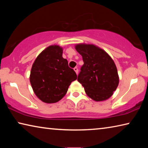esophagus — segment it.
<instances>
[{
    "label": "esophagus",
    "instance_id": "1",
    "mask_svg": "<svg viewBox=\"0 0 148 148\" xmlns=\"http://www.w3.org/2000/svg\"><path fill=\"white\" fill-rule=\"evenodd\" d=\"M74 71L76 72V74H78V69L77 68V67H75V68L74 69Z\"/></svg>",
    "mask_w": 148,
    "mask_h": 148
}]
</instances>
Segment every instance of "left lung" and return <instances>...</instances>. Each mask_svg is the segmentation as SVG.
<instances>
[{
	"mask_svg": "<svg viewBox=\"0 0 148 148\" xmlns=\"http://www.w3.org/2000/svg\"><path fill=\"white\" fill-rule=\"evenodd\" d=\"M76 51L82 56L84 64L77 76V81L90 98L95 101L109 99L119 84L116 64L103 49L92 44H77Z\"/></svg>",
	"mask_w": 148,
	"mask_h": 148,
	"instance_id": "left-lung-1",
	"label": "left lung"
}]
</instances>
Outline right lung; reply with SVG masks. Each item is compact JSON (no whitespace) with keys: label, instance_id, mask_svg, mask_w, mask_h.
<instances>
[{"label":"right lung","instance_id":"add662e5","mask_svg":"<svg viewBox=\"0 0 148 148\" xmlns=\"http://www.w3.org/2000/svg\"><path fill=\"white\" fill-rule=\"evenodd\" d=\"M62 56V47L50 46L39 54L32 64L30 82L35 95L46 103L60 101L71 82L77 79L76 72Z\"/></svg>","mask_w":148,"mask_h":148}]
</instances>
